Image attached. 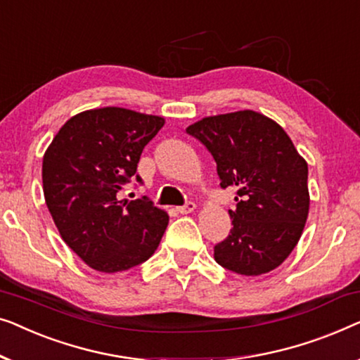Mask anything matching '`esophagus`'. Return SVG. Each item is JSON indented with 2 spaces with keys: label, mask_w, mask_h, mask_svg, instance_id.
<instances>
[{
  "label": "esophagus",
  "mask_w": 360,
  "mask_h": 360,
  "mask_svg": "<svg viewBox=\"0 0 360 360\" xmlns=\"http://www.w3.org/2000/svg\"><path fill=\"white\" fill-rule=\"evenodd\" d=\"M194 209H195V204H194V202H187V204L178 207V209H176V210H178L179 214L186 215V214H191V212H194Z\"/></svg>",
  "instance_id": "esophagus-1"
}]
</instances>
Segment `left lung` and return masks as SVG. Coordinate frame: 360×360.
<instances>
[{"instance_id":"left-lung-1","label":"left lung","mask_w":360,"mask_h":360,"mask_svg":"<svg viewBox=\"0 0 360 360\" xmlns=\"http://www.w3.org/2000/svg\"><path fill=\"white\" fill-rule=\"evenodd\" d=\"M207 146L220 186L236 189L233 229L214 248L221 267L261 276L297 246L310 210L308 165L276 120L256 110L219 114L186 129Z\"/></svg>"}]
</instances>
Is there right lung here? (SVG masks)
Returning a JSON list of instances; mask_svg holds the SVG:
<instances>
[{
	"label": "right lung",
	"instance_id": "obj_1",
	"mask_svg": "<svg viewBox=\"0 0 360 360\" xmlns=\"http://www.w3.org/2000/svg\"><path fill=\"white\" fill-rule=\"evenodd\" d=\"M163 125L160 115L91 109L68 119L45 151V204L60 236L91 269L127 271L158 248L168 214L146 197L120 200L117 194Z\"/></svg>",
	"mask_w": 360,
	"mask_h": 360
}]
</instances>
